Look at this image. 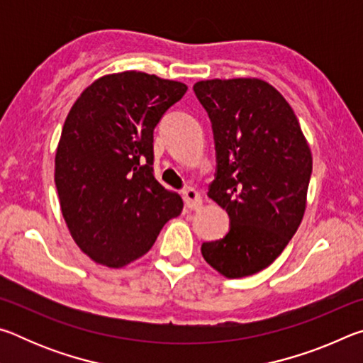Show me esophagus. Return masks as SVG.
Masks as SVG:
<instances>
[{"mask_svg": "<svg viewBox=\"0 0 363 363\" xmlns=\"http://www.w3.org/2000/svg\"><path fill=\"white\" fill-rule=\"evenodd\" d=\"M182 195H184V201H186V206L187 208H192V210H196V208L201 206V196H200L199 192H196L195 189L186 187V189L182 190Z\"/></svg>", "mask_w": 363, "mask_h": 363, "instance_id": "34e87169", "label": "esophagus"}]
</instances>
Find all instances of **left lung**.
<instances>
[{
  "instance_id": "1",
  "label": "left lung",
  "mask_w": 363,
  "mask_h": 363,
  "mask_svg": "<svg viewBox=\"0 0 363 363\" xmlns=\"http://www.w3.org/2000/svg\"><path fill=\"white\" fill-rule=\"evenodd\" d=\"M194 91L216 144L208 195L230 218L229 233L201 245V255L225 279L248 277L277 259L303 220L311 147L290 104L264 79H203Z\"/></svg>"
}]
</instances>
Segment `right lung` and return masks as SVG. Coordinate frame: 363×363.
Instances as JSON below:
<instances>
[{
  "instance_id": "add662e5",
  "label": "right lung",
  "mask_w": 363,
  "mask_h": 363,
  "mask_svg": "<svg viewBox=\"0 0 363 363\" xmlns=\"http://www.w3.org/2000/svg\"><path fill=\"white\" fill-rule=\"evenodd\" d=\"M187 84L144 72L108 73L73 104L60 134L54 181L70 235L86 256L120 269L155 243L182 211L153 176V130Z\"/></svg>"
}]
</instances>
